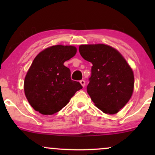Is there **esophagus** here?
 <instances>
[{
    "mask_svg": "<svg viewBox=\"0 0 155 155\" xmlns=\"http://www.w3.org/2000/svg\"><path fill=\"white\" fill-rule=\"evenodd\" d=\"M80 84H81V86L84 87L85 86V81L84 79L80 80Z\"/></svg>",
    "mask_w": 155,
    "mask_h": 155,
    "instance_id": "1",
    "label": "esophagus"
}]
</instances>
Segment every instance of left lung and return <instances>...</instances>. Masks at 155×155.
Here are the masks:
<instances>
[{
    "mask_svg": "<svg viewBox=\"0 0 155 155\" xmlns=\"http://www.w3.org/2000/svg\"><path fill=\"white\" fill-rule=\"evenodd\" d=\"M81 56L92 64L87 90L99 109L117 114L133 95L132 68L114 48L105 44H87L79 47Z\"/></svg>",
    "mask_w": 155,
    "mask_h": 155,
    "instance_id": "1",
    "label": "left lung"
}]
</instances>
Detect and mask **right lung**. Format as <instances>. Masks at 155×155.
Segmentation results:
<instances>
[{"instance_id": "1", "label": "right lung", "mask_w": 155, "mask_h": 155, "mask_svg": "<svg viewBox=\"0 0 155 155\" xmlns=\"http://www.w3.org/2000/svg\"><path fill=\"white\" fill-rule=\"evenodd\" d=\"M73 46L55 45L41 51L33 60L24 81L25 94L36 111L44 115L57 113L68 104L82 86L71 79L64 65L76 53Z\"/></svg>"}]
</instances>
